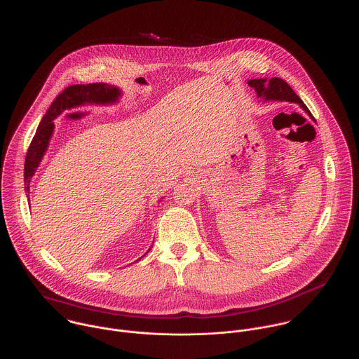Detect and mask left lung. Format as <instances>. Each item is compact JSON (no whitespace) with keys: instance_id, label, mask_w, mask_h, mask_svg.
<instances>
[{"instance_id":"1","label":"left lung","mask_w":359,"mask_h":359,"mask_svg":"<svg viewBox=\"0 0 359 359\" xmlns=\"http://www.w3.org/2000/svg\"><path fill=\"white\" fill-rule=\"evenodd\" d=\"M250 87L256 90L257 95L262 97L265 101H286V102L299 103L309 117L312 114L309 113L307 106L299 98V95L292 90V87L282 79L272 77L269 80L266 79H253L248 81ZM313 118V117H312Z\"/></svg>"}]
</instances>
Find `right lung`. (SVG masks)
Masks as SVG:
<instances>
[{"label": "right lung", "mask_w": 359, "mask_h": 359, "mask_svg": "<svg viewBox=\"0 0 359 359\" xmlns=\"http://www.w3.org/2000/svg\"><path fill=\"white\" fill-rule=\"evenodd\" d=\"M121 91L114 87L104 83H95V84H77L70 86L63 90L62 94L56 97V100L52 102L51 107L47 110L46 116L43 117L41 123L39 124V128L36 131V135L32 140V144L27 149L26 160H25V189L29 194V185L32 181V177L34 175L43 156L48 149V144L53 133V120L56 116H59L65 109H70L79 104L90 103V104H109V103L117 102L120 98ZM27 201L29 195H27ZM151 250V249H149Z\"/></svg>", "instance_id": "right-lung-1"}]
</instances>
